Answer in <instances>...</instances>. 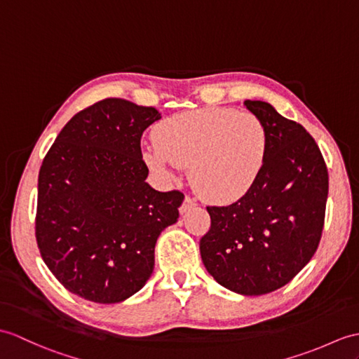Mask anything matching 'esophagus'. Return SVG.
I'll use <instances>...</instances> for the list:
<instances>
[{
    "label": "esophagus",
    "instance_id": "obj_1",
    "mask_svg": "<svg viewBox=\"0 0 359 359\" xmlns=\"http://www.w3.org/2000/svg\"><path fill=\"white\" fill-rule=\"evenodd\" d=\"M197 203H196V200L194 198H191L189 196H187L185 197V200H183V203L180 205V208H179V211L182 212V214H185V212H188L191 208L193 206H196Z\"/></svg>",
    "mask_w": 359,
    "mask_h": 359
}]
</instances>
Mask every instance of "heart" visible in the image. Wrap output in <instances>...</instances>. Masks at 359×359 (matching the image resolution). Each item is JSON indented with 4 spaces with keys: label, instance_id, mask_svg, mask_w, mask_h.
I'll use <instances>...</instances> for the list:
<instances>
[{
    "label": "heart",
    "instance_id": "obj_1",
    "mask_svg": "<svg viewBox=\"0 0 359 359\" xmlns=\"http://www.w3.org/2000/svg\"><path fill=\"white\" fill-rule=\"evenodd\" d=\"M154 140L142 153L149 168L168 180L174 168H189L194 191L212 203L243 197L260 177L268 149L255 114L219 107L171 116L157 125Z\"/></svg>",
    "mask_w": 359,
    "mask_h": 359
}]
</instances>
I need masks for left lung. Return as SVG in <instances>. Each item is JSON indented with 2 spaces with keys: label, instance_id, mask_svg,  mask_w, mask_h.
I'll return each instance as SVG.
<instances>
[{
  "label": "left lung",
  "instance_id": "1",
  "mask_svg": "<svg viewBox=\"0 0 359 359\" xmlns=\"http://www.w3.org/2000/svg\"><path fill=\"white\" fill-rule=\"evenodd\" d=\"M268 133V149L254 187L228 206H206L211 228L200 240L206 271L241 295L283 287L318 249L329 174L315 139L263 101H245Z\"/></svg>",
  "mask_w": 359,
  "mask_h": 359
}]
</instances>
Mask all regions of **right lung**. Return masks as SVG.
I'll return each mask as SVG.
<instances>
[{"label": "right lung", "mask_w": 359, "mask_h": 359, "mask_svg": "<svg viewBox=\"0 0 359 359\" xmlns=\"http://www.w3.org/2000/svg\"><path fill=\"white\" fill-rule=\"evenodd\" d=\"M154 107L107 97L74 114L38 176L35 236L56 280L88 302L121 303L145 286L161 232L176 223L183 193L145 182L140 137Z\"/></svg>", "instance_id": "1"}]
</instances>
